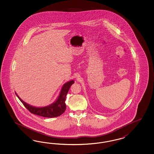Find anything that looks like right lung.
Segmentation results:
<instances>
[{
	"label": "right lung",
	"mask_w": 154,
	"mask_h": 154,
	"mask_svg": "<svg viewBox=\"0 0 154 154\" xmlns=\"http://www.w3.org/2000/svg\"><path fill=\"white\" fill-rule=\"evenodd\" d=\"M74 83L75 81L73 80H71L64 84L61 90L59 95L58 96L55 102L52 103L50 105L42 107H37L29 104L20 98L16 93H15V94L20 100L23 103V106L32 113L44 117L52 118L59 116L65 112L66 109L65 103L66 96L70 89V86Z\"/></svg>",
	"instance_id": "add662e5"
}]
</instances>
